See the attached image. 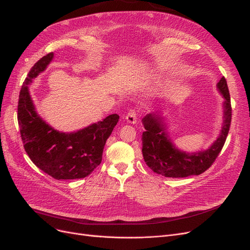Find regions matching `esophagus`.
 <instances>
[{
	"label": "esophagus",
	"instance_id": "34e87169",
	"mask_svg": "<svg viewBox=\"0 0 250 250\" xmlns=\"http://www.w3.org/2000/svg\"><path fill=\"white\" fill-rule=\"evenodd\" d=\"M137 120H138V115L135 110H129L125 115V121L128 124H136Z\"/></svg>",
	"mask_w": 250,
	"mask_h": 250
}]
</instances>
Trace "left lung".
I'll list each match as a JSON object with an SVG mask.
<instances>
[{
	"mask_svg": "<svg viewBox=\"0 0 250 250\" xmlns=\"http://www.w3.org/2000/svg\"><path fill=\"white\" fill-rule=\"evenodd\" d=\"M217 89L224 98L223 124L219 137L206 150L191 153L179 150L170 138L166 118L160 112H152L143 118L146 129L142 138L143 157L155 173L173 178L200 175L216 160L228 136L232 115L230 94L224 77L218 82Z\"/></svg>",
	"mask_w": 250,
	"mask_h": 250,
	"instance_id": "obj_1",
	"label": "left lung"
}]
</instances>
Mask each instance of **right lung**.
I'll return each instance as SVG.
<instances>
[{"label":"right lung","instance_id":"right-lung-1","mask_svg":"<svg viewBox=\"0 0 250 250\" xmlns=\"http://www.w3.org/2000/svg\"><path fill=\"white\" fill-rule=\"evenodd\" d=\"M52 59L54 52H49L35 62L21 87L18 124L22 142L31 161L51 177L58 180L84 178L101 163L105 143L120 116L110 114L72 133L59 132L50 126L37 113L29 85L45 71Z\"/></svg>","mask_w":250,"mask_h":250}]
</instances>
